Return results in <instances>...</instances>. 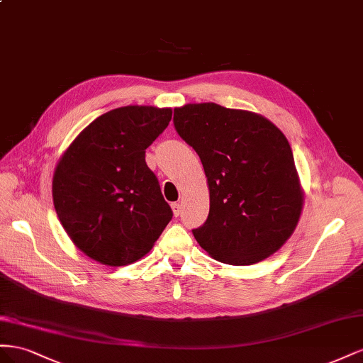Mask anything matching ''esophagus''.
Masks as SVG:
<instances>
[{
    "instance_id": "obj_1",
    "label": "esophagus",
    "mask_w": 363,
    "mask_h": 363,
    "mask_svg": "<svg viewBox=\"0 0 363 363\" xmlns=\"http://www.w3.org/2000/svg\"><path fill=\"white\" fill-rule=\"evenodd\" d=\"M172 210H173V214L178 217L181 214V211H182V205L179 202H173L172 203Z\"/></svg>"
}]
</instances>
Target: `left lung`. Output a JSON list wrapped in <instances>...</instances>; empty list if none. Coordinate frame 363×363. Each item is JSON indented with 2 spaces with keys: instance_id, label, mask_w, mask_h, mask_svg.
Masks as SVG:
<instances>
[{
  "instance_id": "8db88e82",
  "label": "left lung",
  "mask_w": 363,
  "mask_h": 363,
  "mask_svg": "<svg viewBox=\"0 0 363 363\" xmlns=\"http://www.w3.org/2000/svg\"><path fill=\"white\" fill-rule=\"evenodd\" d=\"M174 129L202 161L210 213L194 239L214 260L247 266L292 235L304 194L284 133L258 113L216 103L174 108Z\"/></svg>"
}]
</instances>
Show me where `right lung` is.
<instances>
[{
  "label": "right lung",
  "mask_w": 363,
  "mask_h": 363,
  "mask_svg": "<svg viewBox=\"0 0 363 363\" xmlns=\"http://www.w3.org/2000/svg\"><path fill=\"white\" fill-rule=\"evenodd\" d=\"M170 120V108L112 109L82 130L59 160L55 208L72 243L92 260L108 266L137 262L172 220L146 164V149Z\"/></svg>",
  "instance_id": "add662e5"
}]
</instances>
